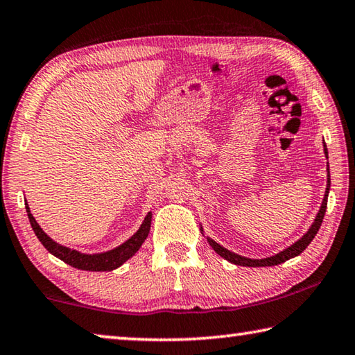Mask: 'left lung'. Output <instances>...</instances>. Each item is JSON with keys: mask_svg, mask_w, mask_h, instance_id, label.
<instances>
[{"mask_svg": "<svg viewBox=\"0 0 355 355\" xmlns=\"http://www.w3.org/2000/svg\"><path fill=\"white\" fill-rule=\"evenodd\" d=\"M324 153H326V158H327V148H326V144H324ZM329 189H330V175H329V169H327V188H326V194H324V199L321 203V208L320 211L316 214V219L311 227L309 228V232L305 233V235L299 239V241L294 243L290 248H286L285 250L279 252V254H275L272 257H268V258H261V260H254V258H248V257H241L235 254V252H230L225 248H222L220 244H218L211 238H207V241L209 243V245L216 250V254H219L222 258H225L227 261H230L233 264H238V266H249V268H260V266H275V264H280V263H285L286 260H290V258H294L302 254V252L307 249V245L313 241V238L316 236L318 230H320V227L322 224V219H324V214H326V208H327V196H329ZM203 232V230H202Z\"/></svg>", "mask_w": 355, "mask_h": 355, "instance_id": "left-lung-1", "label": "left lung"}]
</instances>
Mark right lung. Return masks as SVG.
Wrapping results in <instances>:
<instances>
[{
  "label": "right lung",
  "mask_w": 355,
  "mask_h": 355,
  "mask_svg": "<svg viewBox=\"0 0 355 355\" xmlns=\"http://www.w3.org/2000/svg\"><path fill=\"white\" fill-rule=\"evenodd\" d=\"M25 205L33 230L35 233V236L39 238V241L44 244V248L50 252V254L58 257L59 260H62L64 263H67L76 269H83V271H112V269L122 266L128 258L133 257L136 252L139 250L142 243L146 241L148 236L150 224H152V213H148L141 224L139 230H137L130 239H127L123 244H120L119 248L107 252H101V254H81V252L71 250L69 248H65V245L53 241V239L42 230L37 220L34 219V216L31 214V209H29L26 202Z\"/></svg>",
  "instance_id": "add662e5"
}]
</instances>
